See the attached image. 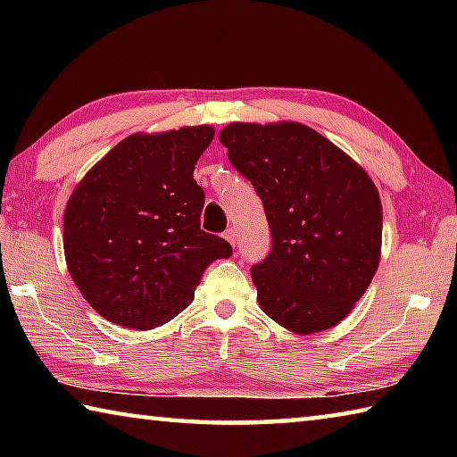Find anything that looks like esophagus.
Listing matches in <instances>:
<instances>
[{
    "label": "esophagus",
    "instance_id": "1",
    "mask_svg": "<svg viewBox=\"0 0 457 457\" xmlns=\"http://www.w3.org/2000/svg\"><path fill=\"white\" fill-rule=\"evenodd\" d=\"M223 237H226L231 245H236V244H237V234H236V229H234V228L226 229V234H223Z\"/></svg>",
    "mask_w": 457,
    "mask_h": 457
}]
</instances>
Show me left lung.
<instances>
[{
	"mask_svg": "<svg viewBox=\"0 0 457 457\" xmlns=\"http://www.w3.org/2000/svg\"><path fill=\"white\" fill-rule=\"evenodd\" d=\"M220 141L260 195L272 236L268 258L252 266L262 311L298 335L335 327L367 292L381 260L375 183L300 122H231Z\"/></svg>",
	"mask_w": 457,
	"mask_h": 457,
	"instance_id": "1",
	"label": "left lung"
}]
</instances>
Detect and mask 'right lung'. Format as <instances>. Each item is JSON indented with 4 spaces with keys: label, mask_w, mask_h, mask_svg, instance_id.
I'll use <instances>...</instances> for the list:
<instances>
[{
    "label": "right lung",
    "mask_w": 457,
    "mask_h": 457,
    "mask_svg": "<svg viewBox=\"0 0 457 457\" xmlns=\"http://www.w3.org/2000/svg\"><path fill=\"white\" fill-rule=\"evenodd\" d=\"M207 125L137 133L76 185L64 213V256L88 304L119 327L149 330L189 306L205 268L229 258L201 229L205 193L193 179L213 141Z\"/></svg>",
    "instance_id": "right-lung-1"
}]
</instances>
